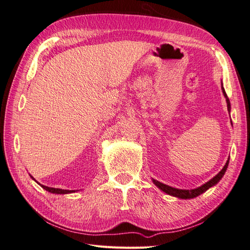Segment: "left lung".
Returning a JSON list of instances; mask_svg holds the SVG:
<instances>
[{"mask_svg":"<svg viewBox=\"0 0 250 250\" xmlns=\"http://www.w3.org/2000/svg\"><path fill=\"white\" fill-rule=\"evenodd\" d=\"M222 90H223V94H224V97L226 98V102H228V108L229 110H230V103H229V99L228 98V95H226L225 90L222 86ZM229 160L228 162H226L225 166L223 167V169L219 172L217 175L211 178L209 181H208L207 184H204L203 186L197 188H194V190H179V188H172V187H169L167 185H164L162 183H160V181L157 180H154L153 179V183L155 186H157L158 188H161L162 191H164L165 193H167L169 195H172V196H175V197H178V198H183V199H190V198H194V197H197V196H199L200 194H202L203 192H206L207 190H208V188L210 187L215 186L219 180H220L222 178V176L224 175V173L226 171V169H228V166H229Z\"/></svg>","mask_w":250,"mask_h":250,"instance_id":"1","label":"left lung"}]
</instances>
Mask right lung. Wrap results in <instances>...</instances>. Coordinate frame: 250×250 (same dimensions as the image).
Returning <instances> with one entry per match:
<instances>
[{"label":"right lung","instance_id":"1","mask_svg":"<svg viewBox=\"0 0 250 250\" xmlns=\"http://www.w3.org/2000/svg\"><path fill=\"white\" fill-rule=\"evenodd\" d=\"M33 178V177H32ZM42 187L44 188V190L50 192V193H55V194H67V193H73L75 191H70V190H62V188H49L46 186H42Z\"/></svg>","mask_w":250,"mask_h":250}]
</instances>
